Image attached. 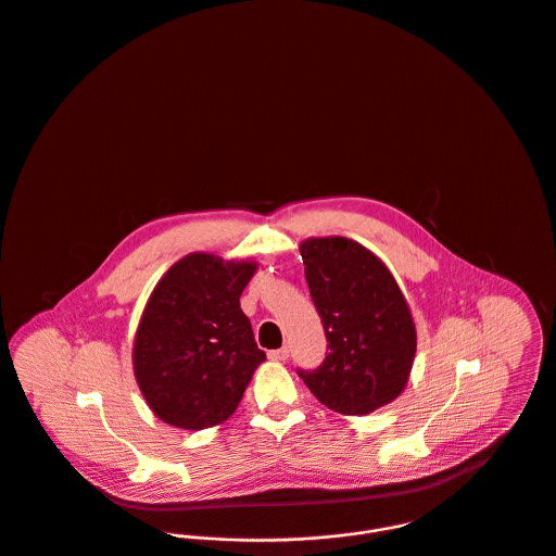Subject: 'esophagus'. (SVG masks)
<instances>
[{"label": "esophagus", "instance_id": "1", "mask_svg": "<svg viewBox=\"0 0 556 556\" xmlns=\"http://www.w3.org/2000/svg\"><path fill=\"white\" fill-rule=\"evenodd\" d=\"M290 357V349L288 346H281V349H273L268 351V359L273 362H286Z\"/></svg>", "mask_w": 556, "mask_h": 556}]
</instances>
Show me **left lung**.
<instances>
[{"instance_id": "8db88e82", "label": "left lung", "mask_w": 556, "mask_h": 556, "mask_svg": "<svg viewBox=\"0 0 556 556\" xmlns=\"http://www.w3.org/2000/svg\"><path fill=\"white\" fill-rule=\"evenodd\" d=\"M300 256L330 349L319 368L299 370L300 379L341 415H368L393 402L417 351L415 321L393 275L344 237L306 239Z\"/></svg>"}]
</instances>
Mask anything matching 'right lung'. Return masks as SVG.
<instances>
[{"label": "right lung", "mask_w": 556, "mask_h": 556, "mask_svg": "<svg viewBox=\"0 0 556 556\" xmlns=\"http://www.w3.org/2000/svg\"><path fill=\"white\" fill-rule=\"evenodd\" d=\"M256 262L188 254L150 294L132 344V370L152 413L173 428L224 424L257 366L252 324L239 299Z\"/></svg>", "instance_id": "right-lung-1"}]
</instances>
